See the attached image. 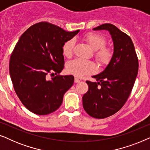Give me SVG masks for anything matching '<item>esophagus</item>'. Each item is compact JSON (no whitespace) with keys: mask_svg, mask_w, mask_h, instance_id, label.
Segmentation results:
<instances>
[{"mask_svg":"<svg viewBox=\"0 0 150 150\" xmlns=\"http://www.w3.org/2000/svg\"><path fill=\"white\" fill-rule=\"evenodd\" d=\"M80 81H80V80L78 79V78H75V79H74V82H75L76 83H80Z\"/></svg>","mask_w":150,"mask_h":150,"instance_id":"1","label":"esophagus"}]
</instances>
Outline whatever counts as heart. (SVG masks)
<instances>
[{"label": "heart", "mask_w": 150, "mask_h": 150, "mask_svg": "<svg viewBox=\"0 0 150 150\" xmlns=\"http://www.w3.org/2000/svg\"><path fill=\"white\" fill-rule=\"evenodd\" d=\"M86 42L95 51V57L100 65H106L109 63L113 56V51L110 47L105 46L106 40L103 35L97 33H89L84 37ZM75 42L69 40L65 43L63 46V53L67 58L71 57ZM96 69L94 63L91 61L75 59L67 65V70L69 74L75 76L81 77L84 75L93 73Z\"/></svg>", "instance_id": "1"}]
</instances>
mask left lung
Masks as SVG:
<instances>
[{"mask_svg":"<svg viewBox=\"0 0 150 150\" xmlns=\"http://www.w3.org/2000/svg\"><path fill=\"white\" fill-rule=\"evenodd\" d=\"M93 30H108L114 46L112 59L102 72L92 76L97 82L86 81L89 90L83 96L85 111L94 118L103 119L126 103L138 74L139 61L131 38L113 24H104Z\"/></svg>","mask_w":150,"mask_h":150,"instance_id":"8db88e82","label":"left lung"}]
</instances>
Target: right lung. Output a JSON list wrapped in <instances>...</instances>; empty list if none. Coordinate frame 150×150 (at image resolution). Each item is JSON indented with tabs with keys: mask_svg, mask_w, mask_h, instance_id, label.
Wrapping results in <instances>:
<instances>
[{
	"mask_svg": "<svg viewBox=\"0 0 150 150\" xmlns=\"http://www.w3.org/2000/svg\"><path fill=\"white\" fill-rule=\"evenodd\" d=\"M79 31L67 32L44 22L31 26L20 38L10 58L9 74L16 94L28 110L44 115L61 105L74 77L54 74L64 67L63 45ZM49 73L54 76L50 79Z\"/></svg>",
	"mask_w": 150,
	"mask_h": 150,
	"instance_id": "obj_1",
	"label": "right lung"
}]
</instances>
